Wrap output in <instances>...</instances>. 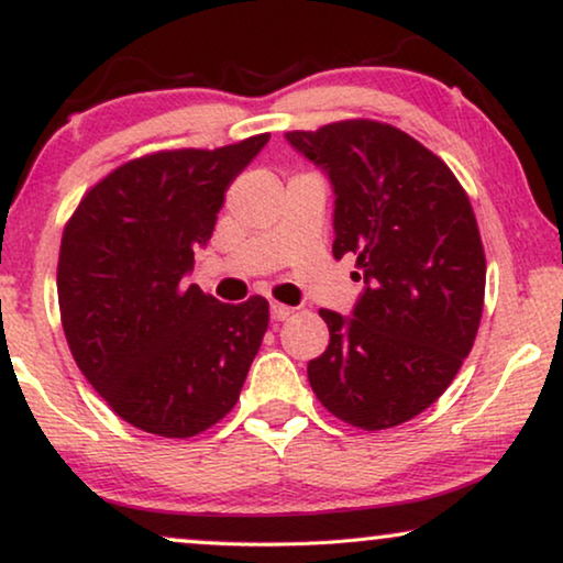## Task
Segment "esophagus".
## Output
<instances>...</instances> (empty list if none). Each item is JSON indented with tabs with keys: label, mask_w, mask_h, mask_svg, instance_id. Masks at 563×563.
Instances as JSON below:
<instances>
[{
	"label": "esophagus",
	"mask_w": 563,
	"mask_h": 563,
	"mask_svg": "<svg viewBox=\"0 0 563 563\" xmlns=\"http://www.w3.org/2000/svg\"><path fill=\"white\" fill-rule=\"evenodd\" d=\"M291 312H295V307H289V305H282V302H272V320L282 322V320H287Z\"/></svg>",
	"instance_id": "34e87169"
}]
</instances>
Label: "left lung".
<instances>
[{
	"label": "left lung",
	"instance_id": "obj_1",
	"mask_svg": "<svg viewBox=\"0 0 563 563\" xmlns=\"http://www.w3.org/2000/svg\"><path fill=\"white\" fill-rule=\"evenodd\" d=\"M335 191L333 256L364 279L353 318L320 310L330 343L307 364L328 412L364 430L412 420L472 351L487 261L464 187L433 151L376 120L291 130Z\"/></svg>",
	"mask_w": 563,
	"mask_h": 563
}]
</instances>
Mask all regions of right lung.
I'll return each mask as SVG.
<instances>
[{
	"label": "right lung",
	"instance_id": "right-lung-1",
	"mask_svg": "<svg viewBox=\"0 0 563 563\" xmlns=\"http://www.w3.org/2000/svg\"><path fill=\"white\" fill-rule=\"evenodd\" d=\"M268 133L214 151H158L95 184L66 222L58 307L71 356L130 426L191 438L225 418L268 328V302L187 284L225 191Z\"/></svg>",
	"mask_w": 563,
	"mask_h": 563
}]
</instances>
